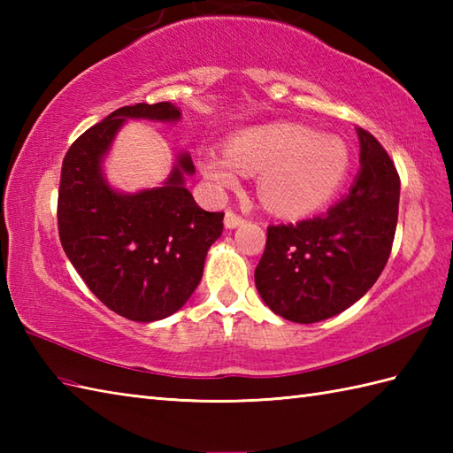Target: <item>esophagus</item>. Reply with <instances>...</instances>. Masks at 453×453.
<instances>
[{
	"label": "esophagus",
	"mask_w": 453,
	"mask_h": 453,
	"mask_svg": "<svg viewBox=\"0 0 453 453\" xmlns=\"http://www.w3.org/2000/svg\"><path fill=\"white\" fill-rule=\"evenodd\" d=\"M243 221H245V218L242 214H237V211H234V210L226 211V227L227 229H234L237 226H242Z\"/></svg>",
	"instance_id": "34e87169"
}]
</instances>
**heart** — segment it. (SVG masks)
I'll use <instances>...</instances> for the list:
<instances>
[{"label":"heart","instance_id":"obj_1","mask_svg":"<svg viewBox=\"0 0 453 453\" xmlns=\"http://www.w3.org/2000/svg\"><path fill=\"white\" fill-rule=\"evenodd\" d=\"M202 173L216 187H235L245 173H261L258 188L266 206L282 214H307L329 200L349 173V146L331 134L297 124H273L239 134L229 156L208 151Z\"/></svg>","mask_w":453,"mask_h":453}]
</instances>
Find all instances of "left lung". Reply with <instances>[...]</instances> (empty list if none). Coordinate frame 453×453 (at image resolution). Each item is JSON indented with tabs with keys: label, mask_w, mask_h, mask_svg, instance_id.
Returning a JSON list of instances; mask_svg holds the SVG:
<instances>
[{
	"label": "left lung",
	"mask_w": 453,
	"mask_h": 453,
	"mask_svg": "<svg viewBox=\"0 0 453 453\" xmlns=\"http://www.w3.org/2000/svg\"><path fill=\"white\" fill-rule=\"evenodd\" d=\"M360 173L321 216L266 227L255 284L274 313L317 323L344 311L378 280L395 237L401 180L395 163L358 128Z\"/></svg>",
	"instance_id": "left-lung-1"
}]
</instances>
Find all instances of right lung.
Instances as JSON below:
<instances>
[{
  "label": "right lung",
  "instance_id": "1",
  "mask_svg": "<svg viewBox=\"0 0 453 453\" xmlns=\"http://www.w3.org/2000/svg\"><path fill=\"white\" fill-rule=\"evenodd\" d=\"M171 103H138L111 112L75 140L62 161L58 234L64 251L99 300L130 321L165 319L180 310L204 271L224 211L202 210L182 185L195 173L188 153L159 188L119 195L101 175V157L124 119L177 120Z\"/></svg>",
  "mask_w": 453,
  "mask_h": 453
}]
</instances>
